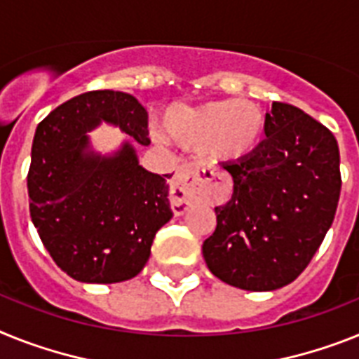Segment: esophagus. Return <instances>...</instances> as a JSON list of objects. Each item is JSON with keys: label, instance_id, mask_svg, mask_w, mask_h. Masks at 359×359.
Segmentation results:
<instances>
[{"label": "esophagus", "instance_id": "34e87169", "mask_svg": "<svg viewBox=\"0 0 359 359\" xmlns=\"http://www.w3.org/2000/svg\"><path fill=\"white\" fill-rule=\"evenodd\" d=\"M212 177V171L204 164H184L175 175V182L170 191L171 210L175 215H184L195 201V195L203 182Z\"/></svg>", "mask_w": 359, "mask_h": 359}]
</instances>
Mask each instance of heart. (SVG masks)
<instances>
[{
    "instance_id": "heart-1",
    "label": "heart",
    "mask_w": 359,
    "mask_h": 359,
    "mask_svg": "<svg viewBox=\"0 0 359 359\" xmlns=\"http://www.w3.org/2000/svg\"><path fill=\"white\" fill-rule=\"evenodd\" d=\"M165 135L186 149H201L213 162L248 161L263 147L266 120L246 100H215L168 111Z\"/></svg>"
}]
</instances>
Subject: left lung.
Returning <instances> with one entry per match:
<instances>
[{"label":"left lung","mask_w":359,"mask_h":359,"mask_svg":"<svg viewBox=\"0 0 359 359\" xmlns=\"http://www.w3.org/2000/svg\"><path fill=\"white\" fill-rule=\"evenodd\" d=\"M264 120L263 147L226 165L233 195L215 208L217 228L203 245L210 272L250 292L277 290L309 266L341 191L339 147L323 123L283 102Z\"/></svg>","instance_id":"left-lung-1"}]
</instances>
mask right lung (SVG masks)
Here are the masks:
<instances>
[{
	"mask_svg": "<svg viewBox=\"0 0 359 359\" xmlns=\"http://www.w3.org/2000/svg\"><path fill=\"white\" fill-rule=\"evenodd\" d=\"M100 122L147 142V111L135 96L78 95L38 123L27 188L31 219L54 263L76 281L109 285L140 273L173 212L170 175L144 170L131 144L111 156L89 147L87 131Z\"/></svg>",
	"mask_w": 359,
	"mask_h": 359,
	"instance_id": "add662e5",
	"label": "right lung"
}]
</instances>
